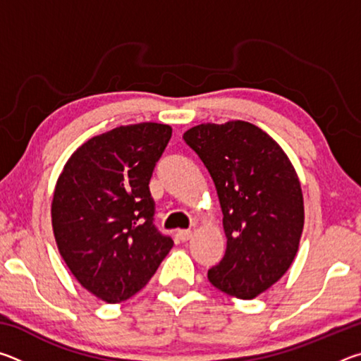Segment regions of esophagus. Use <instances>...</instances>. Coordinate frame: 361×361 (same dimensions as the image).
<instances>
[{
    "label": "esophagus",
    "instance_id": "1",
    "mask_svg": "<svg viewBox=\"0 0 361 361\" xmlns=\"http://www.w3.org/2000/svg\"><path fill=\"white\" fill-rule=\"evenodd\" d=\"M176 237H178V239L181 240V242H186V240H189L192 237V231H189V229H180L178 232H176Z\"/></svg>",
    "mask_w": 361,
    "mask_h": 361
}]
</instances>
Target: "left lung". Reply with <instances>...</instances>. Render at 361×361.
Returning <instances> with one entry per match:
<instances>
[{"mask_svg":"<svg viewBox=\"0 0 361 361\" xmlns=\"http://www.w3.org/2000/svg\"><path fill=\"white\" fill-rule=\"evenodd\" d=\"M209 170L223 212L226 253L209 271L218 290L253 299L285 276L304 229L298 173L280 145L245 121L183 133Z\"/></svg>","mask_w":361,"mask_h":361,"instance_id":"obj_1","label":"left lung"}]
</instances>
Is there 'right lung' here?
Wrapping results in <instances>:
<instances>
[{
	"mask_svg": "<svg viewBox=\"0 0 361 361\" xmlns=\"http://www.w3.org/2000/svg\"><path fill=\"white\" fill-rule=\"evenodd\" d=\"M172 137L157 122L121 126L73 152L54 189L59 253L81 286L102 301L132 298L173 247L152 224L149 180Z\"/></svg>",
	"mask_w": 361,
	"mask_h": 361,
	"instance_id": "add662e5",
	"label": "right lung"
}]
</instances>
